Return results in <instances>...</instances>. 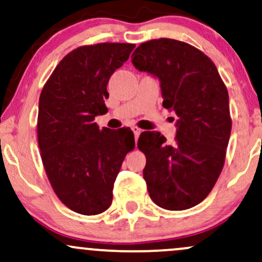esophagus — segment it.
<instances>
[{"label":"esophagus","mask_w":262,"mask_h":262,"mask_svg":"<svg viewBox=\"0 0 262 262\" xmlns=\"http://www.w3.org/2000/svg\"><path fill=\"white\" fill-rule=\"evenodd\" d=\"M132 130H133V133L135 135V139H138V137H139L141 133V129H139L138 127H132Z\"/></svg>","instance_id":"esophagus-1"}]
</instances>
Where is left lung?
Masks as SVG:
<instances>
[{"mask_svg": "<svg viewBox=\"0 0 262 262\" xmlns=\"http://www.w3.org/2000/svg\"><path fill=\"white\" fill-rule=\"evenodd\" d=\"M137 70L159 80L162 106L173 111V143L159 132H143L138 148L151 200L169 210L197 206L214 187L224 165L231 121L227 87L208 56L175 39L140 44L132 55Z\"/></svg>", "mask_w": 262, "mask_h": 262, "instance_id": "obj_1", "label": "left lung"}]
</instances>
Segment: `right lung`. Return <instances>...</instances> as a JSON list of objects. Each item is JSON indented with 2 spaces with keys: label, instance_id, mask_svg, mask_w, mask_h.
<instances>
[{
  "label": "right lung",
  "instance_id": "1",
  "mask_svg": "<svg viewBox=\"0 0 262 262\" xmlns=\"http://www.w3.org/2000/svg\"><path fill=\"white\" fill-rule=\"evenodd\" d=\"M134 48H77L59 62L40 93L37 130L45 172L59 200L80 214L108 209L122 162L135 146L130 128L100 129L95 123L108 111V81Z\"/></svg>",
  "mask_w": 262,
  "mask_h": 262
}]
</instances>
